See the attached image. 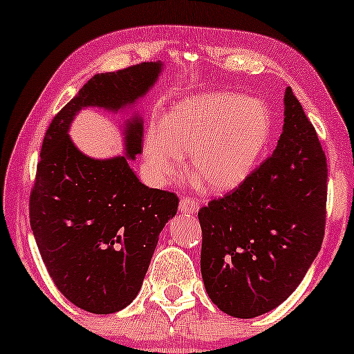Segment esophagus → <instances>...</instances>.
I'll list each match as a JSON object with an SVG mask.
<instances>
[{
  "instance_id": "obj_1",
  "label": "esophagus",
  "mask_w": 354,
  "mask_h": 354,
  "mask_svg": "<svg viewBox=\"0 0 354 354\" xmlns=\"http://www.w3.org/2000/svg\"><path fill=\"white\" fill-rule=\"evenodd\" d=\"M200 209V205H198V200L192 196H185L182 198L180 203H178V211L180 212H187V214H193Z\"/></svg>"
}]
</instances>
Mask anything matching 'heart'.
Returning a JSON list of instances; mask_svg holds the SVG:
<instances>
[{"instance_id":"b5f03b06","label":"heart","mask_w":354,"mask_h":354,"mask_svg":"<svg viewBox=\"0 0 354 354\" xmlns=\"http://www.w3.org/2000/svg\"><path fill=\"white\" fill-rule=\"evenodd\" d=\"M268 106L239 93H206L178 103L166 120H153L143 142L149 180L171 185L190 171L209 192L224 193L243 183L259 162L270 137Z\"/></svg>"}]
</instances>
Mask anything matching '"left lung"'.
Masks as SVG:
<instances>
[{"instance_id":"1","label":"left lung","mask_w":354,"mask_h":354,"mask_svg":"<svg viewBox=\"0 0 354 354\" xmlns=\"http://www.w3.org/2000/svg\"><path fill=\"white\" fill-rule=\"evenodd\" d=\"M327 159L292 88L277 148L243 183L198 211L201 275L221 311L250 319L295 292L321 250Z\"/></svg>"}]
</instances>
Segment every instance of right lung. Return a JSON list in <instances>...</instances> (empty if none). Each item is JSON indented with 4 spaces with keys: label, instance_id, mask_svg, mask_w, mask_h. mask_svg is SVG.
<instances>
[{
    "label": "right lung",
    "instance_id": "right-lung-1",
    "mask_svg": "<svg viewBox=\"0 0 354 354\" xmlns=\"http://www.w3.org/2000/svg\"><path fill=\"white\" fill-rule=\"evenodd\" d=\"M159 71V62H140L95 75L53 118L43 138L28 200L30 227L57 290L88 313H118L133 301L178 198L143 185L125 156L86 158L67 129L85 106L133 103ZM142 137L138 120L125 130L129 158L142 153Z\"/></svg>",
    "mask_w": 354,
    "mask_h": 354
}]
</instances>
